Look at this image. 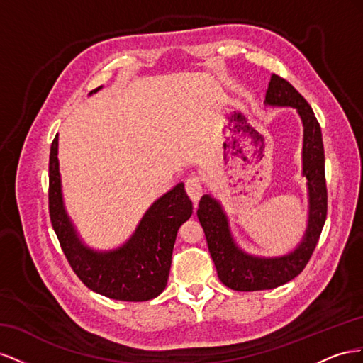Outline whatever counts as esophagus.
<instances>
[{"label":"esophagus","instance_id":"34e87169","mask_svg":"<svg viewBox=\"0 0 363 363\" xmlns=\"http://www.w3.org/2000/svg\"><path fill=\"white\" fill-rule=\"evenodd\" d=\"M185 190H187V194L190 196L191 201L198 202L203 193V185L199 176H190V178L185 181Z\"/></svg>","mask_w":363,"mask_h":363}]
</instances>
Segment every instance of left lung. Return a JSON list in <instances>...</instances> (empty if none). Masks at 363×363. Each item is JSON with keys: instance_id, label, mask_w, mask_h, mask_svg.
Returning <instances> with one entry per match:
<instances>
[{"instance_id": "obj_1", "label": "left lung", "mask_w": 363, "mask_h": 363, "mask_svg": "<svg viewBox=\"0 0 363 363\" xmlns=\"http://www.w3.org/2000/svg\"><path fill=\"white\" fill-rule=\"evenodd\" d=\"M264 103L271 106H292L303 120V174L307 178L308 189V223L301 243L294 252L274 258L254 257L235 245L220 203L210 194H203L199 201L198 219L203 228L217 275L226 287L239 292L275 289L301 274L315 251L327 217L323 133L312 108L286 79L277 74L271 76Z\"/></svg>"}]
</instances>
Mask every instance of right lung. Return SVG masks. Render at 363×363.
Here are the masks:
<instances>
[{"label":"right lung","instance_id":"obj_1","mask_svg":"<svg viewBox=\"0 0 363 363\" xmlns=\"http://www.w3.org/2000/svg\"><path fill=\"white\" fill-rule=\"evenodd\" d=\"M101 86L92 89L94 94ZM50 220L72 271L91 291L118 301H149L167 286L173 246L179 226L190 219L193 203L184 184L155 201L135 233L113 251L99 252L80 242L62 199L57 135L48 164Z\"/></svg>","mask_w":363,"mask_h":363}]
</instances>
